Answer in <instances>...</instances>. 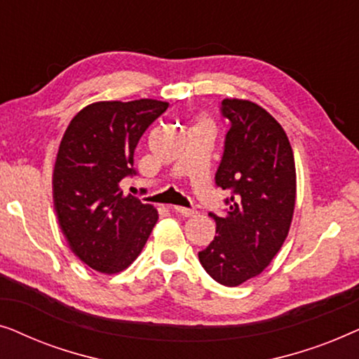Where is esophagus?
I'll use <instances>...</instances> for the list:
<instances>
[{"label":"esophagus","instance_id":"1","mask_svg":"<svg viewBox=\"0 0 359 359\" xmlns=\"http://www.w3.org/2000/svg\"><path fill=\"white\" fill-rule=\"evenodd\" d=\"M173 210L176 214L183 215V217H193L196 214L194 209H188V208H181V205H173Z\"/></svg>","mask_w":359,"mask_h":359}]
</instances>
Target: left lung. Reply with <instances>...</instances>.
Instances as JSON below:
<instances>
[{
  "label": "left lung",
  "mask_w": 359,
  "mask_h": 359,
  "mask_svg": "<svg viewBox=\"0 0 359 359\" xmlns=\"http://www.w3.org/2000/svg\"><path fill=\"white\" fill-rule=\"evenodd\" d=\"M230 121L215 184L229 193L227 214L215 220V237L199 252L208 274L233 287L258 276L281 250L296 205V165L286 132L262 106L224 100Z\"/></svg>",
  "instance_id": "obj_1"
}]
</instances>
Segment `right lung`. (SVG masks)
I'll list each match as a JSON object with an SVG mask.
<instances>
[{
	"label": "right lung",
	"instance_id": "add662e5",
	"mask_svg": "<svg viewBox=\"0 0 359 359\" xmlns=\"http://www.w3.org/2000/svg\"><path fill=\"white\" fill-rule=\"evenodd\" d=\"M168 102L100 101L83 107L62 137L53 168V208L68 247L83 263L114 274L139 257L158 220L154 205L124 194L134 150Z\"/></svg>",
	"mask_w": 359,
	"mask_h": 359
}]
</instances>
